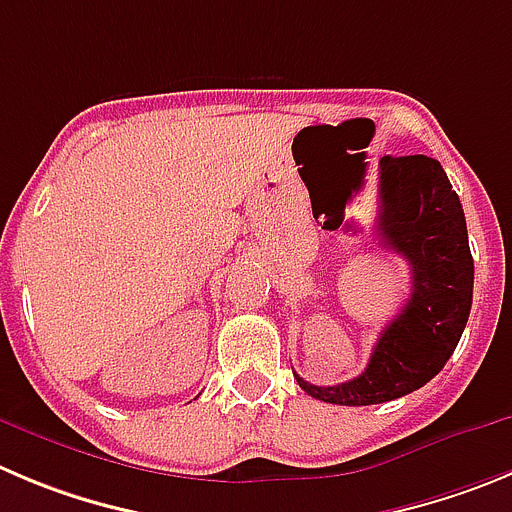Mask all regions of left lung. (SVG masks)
Segmentation results:
<instances>
[{"mask_svg":"<svg viewBox=\"0 0 512 512\" xmlns=\"http://www.w3.org/2000/svg\"><path fill=\"white\" fill-rule=\"evenodd\" d=\"M376 232L412 267V293L356 379L315 386L295 374L305 394L326 404L369 407L412 394L450 361L470 318L475 265L465 212L437 159L417 154L379 161Z\"/></svg>","mask_w":512,"mask_h":512,"instance_id":"1","label":"left lung"}]
</instances>
